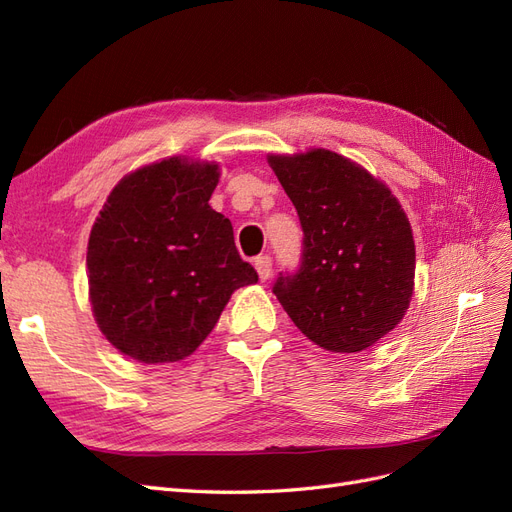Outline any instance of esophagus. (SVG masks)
Here are the masks:
<instances>
[{
  "label": "esophagus",
  "mask_w": 512,
  "mask_h": 512,
  "mask_svg": "<svg viewBox=\"0 0 512 512\" xmlns=\"http://www.w3.org/2000/svg\"><path fill=\"white\" fill-rule=\"evenodd\" d=\"M254 267H256V271H258L260 282H267L269 277H271L273 260H271V256H269V254H265V256H258V258L254 260Z\"/></svg>",
  "instance_id": "1"
}]
</instances>
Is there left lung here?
<instances>
[{"label":"left lung","instance_id":"1","mask_svg":"<svg viewBox=\"0 0 512 512\" xmlns=\"http://www.w3.org/2000/svg\"><path fill=\"white\" fill-rule=\"evenodd\" d=\"M299 213L301 265L273 284L286 314L331 352H361L393 331L414 288V239L391 190L329 149L269 156Z\"/></svg>","mask_w":512,"mask_h":512}]
</instances>
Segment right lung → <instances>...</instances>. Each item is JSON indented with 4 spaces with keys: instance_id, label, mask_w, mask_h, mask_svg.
Wrapping results in <instances>:
<instances>
[{
    "instance_id": "right-lung-1",
    "label": "right lung",
    "mask_w": 512,
    "mask_h": 512,
    "mask_svg": "<svg viewBox=\"0 0 512 512\" xmlns=\"http://www.w3.org/2000/svg\"><path fill=\"white\" fill-rule=\"evenodd\" d=\"M218 164L168 158L123 177L91 228L89 299L100 331L141 363L190 356L230 294L258 273L209 207Z\"/></svg>"
}]
</instances>
